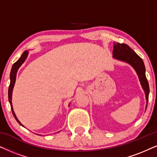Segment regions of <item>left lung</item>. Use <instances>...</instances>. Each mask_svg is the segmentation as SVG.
<instances>
[{
    "label": "left lung",
    "instance_id": "1",
    "mask_svg": "<svg viewBox=\"0 0 157 157\" xmlns=\"http://www.w3.org/2000/svg\"><path fill=\"white\" fill-rule=\"evenodd\" d=\"M113 57L128 63L136 71L139 77L140 84L146 93V102H147L146 107H147L148 95H149V85L146 77V69L142 59L127 44L116 42L114 44Z\"/></svg>",
    "mask_w": 157,
    "mask_h": 157
}]
</instances>
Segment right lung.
I'll use <instances>...</instances> for the list:
<instances>
[{
	"label": "right lung",
	"mask_w": 157,
	"mask_h": 157,
	"mask_svg": "<svg viewBox=\"0 0 157 157\" xmlns=\"http://www.w3.org/2000/svg\"><path fill=\"white\" fill-rule=\"evenodd\" d=\"M27 54H28V51H24V53H22V55L21 56L20 58L18 59V61H16L14 64H13L12 68H11V73H10V85H9V101L10 105H11L12 114L13 115V117H14V118L16 119V120H17L18 123H19V124L21 126H23V125L21 124V123L19 122V120H18V119L17 118V117H16V115H15V113H14V112H13L12 103H11V98H12V96H12L13 88V86H14V84H15L16 76H17V70H18V69L20 67L21 65L23 64L24 61H25V59L27 56Z\"/></svg>",
	"instance_id": "add662e5"
}]
</instances>
